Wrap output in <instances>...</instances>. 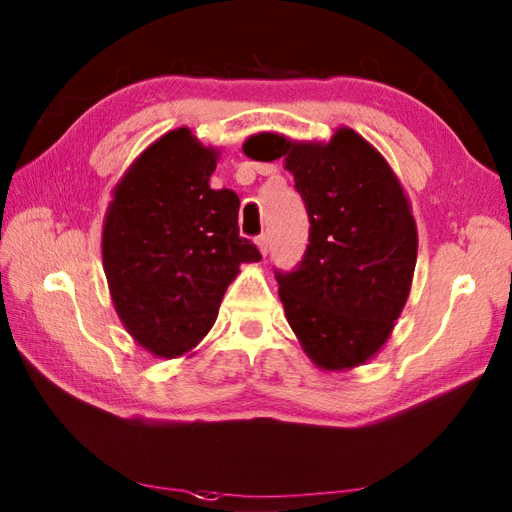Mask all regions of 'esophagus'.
Masks as SVG:
<instances>
[{
    "mask_svg": "<svg viewBox=\"0 0 512 512\" xmlns=\"http://www.w3.org/2000/svg\"><path fill=\"white\" fill-rule=\"evenodd\" d=\"M255 244H257V248H259V253H262L264 257L268 255V235H259L257 239H255Z\"/></svg>",
    "mask_w": 512,
    "mask_h": 512,
    "instance_id": "1",
    "label": "esophagus"
}]
</instances>
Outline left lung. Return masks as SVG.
<instances>
[{
    "label": "left lung",
    "mask_w": 512,
    "mask_h": 512,
    "mask_svg": "<svg viewBox=\"0 0 512 512\" xmlns=\"http://www.w3.org/2000/svg\"><path fill=\"white\" fill-rule=\"evenodd\" d=\"M253 160L284 158L310 217L292 273H275L292 332L310 361L339 372L374 358L405 308L418 257L407 193L380 151L350 127L328 143L262 132Z\"/></svg>",
    "instance_id": "1"
}]
</instances>
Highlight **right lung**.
<instances>
[{
  "label": "right lung",
  "mask_w": 512,
  "mask_h": 512,
  "mask_svg": "<svg viewBox=\"0 0 512 512\" xmlns=\"http://www.w3.org/2000/svg\"><path fill=\"white\" fill-rule=\"evenodd\" d=\"M217 158L189 127L171 129L129 165L107 206L101 250L114 310L158 358L189 354L239 264L262 259L239 237L237 195L211 189Z\"/></svg>",
  "instance_id": "1"
}]
</instances>
